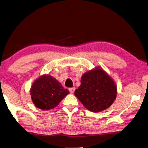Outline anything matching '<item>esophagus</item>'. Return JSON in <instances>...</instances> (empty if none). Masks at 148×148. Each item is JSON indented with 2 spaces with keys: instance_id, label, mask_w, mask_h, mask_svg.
<instances>
[{
  "instance_id": "34e87169",
  "label": "esophagus",
  "mask_w": 148,
  "mask_h": 148,
  "mask_svg": "<svg viewBox=\"0 0 148 148\" xmlns=\"http://www.w3.org/2000/svg\"><path fill=\"white\" fill-rule=\"evenodd\" d=\"M69 90L70 92L72 94V93H74V92L75 91V88H71L69 89Z\"/></svg>"
}]
</instances>
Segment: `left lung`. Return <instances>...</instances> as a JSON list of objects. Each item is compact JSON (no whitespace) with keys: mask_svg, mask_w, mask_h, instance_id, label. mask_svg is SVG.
Returning a JSON list of instances; mask_svg holds the SVG:
<instances>
[{"mask_svg":"<svg viewBox=\"0 0 148 148\" xmlns=\"http://www.w3.org/2000/svg\"><path fill=\"white\" fill-rule=\"evenodd\" d=\"M117 90L115 81L100 67H96L82 75L81 85L74 95L88 110L103 111L116 99Z\"/></svg>","mask_w":148,"mask_h":148,"instance_id":"obj_1","label":"left lung"}]
</instances>
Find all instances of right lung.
<instances>
[{"label":"right lung","mask_w":148,"mask_h":148,"mask_svg":"<svg viewBox=\"0 0 148 148\" xmlns=\"http://www.w3.org/2000/svg\"><path fill=\"white\" fill-rule=\"evenodd\" d=\"M69 93L61 84L49 74H44L33 82L30 90L32 101L37 108L50 110L57 106Z\"/></svg>","instance_id":"1"}]
</instances>
